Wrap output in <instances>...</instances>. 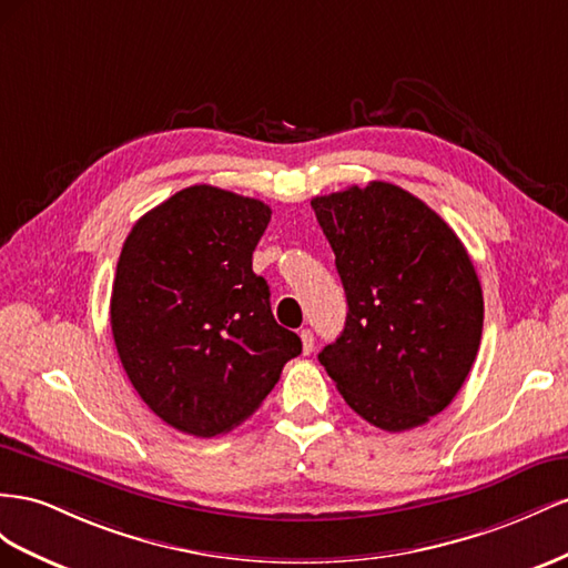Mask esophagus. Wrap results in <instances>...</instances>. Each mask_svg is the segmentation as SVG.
<instances>
[{"instance_id": "34e87169", "label": "esophagus", "mask_w": 568, "mask_h": 568, "mask_svg": "<svg viewBox=\"0 0 568 568\" xmlns=\"http://www.w3.org/2000/svg\"><path fill=\"white\" fill-rule=\"evenodd\" d=\"M300 337H302V352L310 354L314 349V333L310 328H302Z\"/></svg>"}]
</instances>
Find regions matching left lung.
I'll return each instance as SVG.
<instances>
[{"mask_svg": "<svg viewBox=\"0 0 568 568\" xmlns=\"http://www.w3.org/2000/svg\"><path fill=\"white\" fill-rule=\"evenodd\" d=\"M347 295L318 362L376 428L424 426L455 399L483 333V290L457 233L412 192L374 181L314 197Z\"/></svg>", "mask_w": 568, "mask_h": 568, "instance_id": "left-lung-1", "label": "left lung"}]
</instances>
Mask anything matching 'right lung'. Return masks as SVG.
Wrapping results in <instances>:
<instances>
[{
    "mask_svg": "<svg viewBox=\"0 0 568 568\" xmlns=\"http://www.w3.org/2000/svg\"><path fill=\"white\" fill-rule=\"evenodd\" d=\"M271 209L192 185L128 233L111 290V333L142 402L194 437L250 418L302 352L278 326L252 252Z\"/></svg>",
    "mask_w": 568,
    "mask_h": 568,
    "instance_id": "obj_1",
    "label": "right lung"
}]
</instances>
